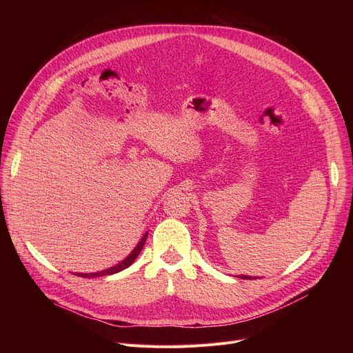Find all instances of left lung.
Segmentation results:
<instances>
[{
    "label": "left lung",
    "mask_w": 353,
    "mask_h": 353,
    "mask_svg": "<svg viewBox=\"0 0 353 353\" xmlns=\"http://www.w3.org/2000/svg\"><path fill=\"white\" fill-rule=\"evenodd\" d=\"M240 277H242V279H254V277H250V276H246V274H242Z\"/></svg>",
    "instance_id": "obj_1"
}]
</instances>
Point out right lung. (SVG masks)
<instances>
[{"instance_id": "1", "label": "right lung", "mask_w": 353, "mask_h": 353, "mask_svg": "<svg viewBox=\"0 0 353 353\" xmlns=\"http://www.w3.org/2000/svg\"><path fill=\"white\" fill-rule=\"evenodd\" d=\"M145 239H147V233H144V236L140 239V242L137 243V246L133 249V252L130 253L124 261H121L119 265H116V266H113V268H110V269H105V270H101V272H96V273H76L77 276H81V277H100V276H105V274H114V273H119V272H121V270H124V269H127L130 265H132L136 259H137V256H139V253L141 252V249H143V246H144V243H145Z\"/></svg>"}]
</instances>
